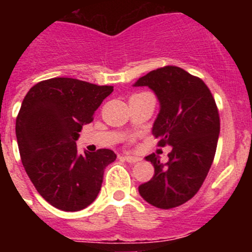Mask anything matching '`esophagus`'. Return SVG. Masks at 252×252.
<instances>
[{
    "mask_svg": "<svg viewBox=\"0 0 252 252\" xmlns=\"http://www.w3.org/2000/svg\"><path fill=\"white\" fill-rule=\"evenodd\" d=\"M124 159H126V162H129V163H136V162L141 161V158H139V157L129 156V155H124Z\"/></svg>",
    "mask_w": 252,
    "mask_h": 252,
    "instance_id": "1",
    "label": "esophagus"
}]
</instances>
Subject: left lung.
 I'll return each instance as SVG.
<instances>
[{"label": "left lung", "mask_w": 252, "mask_h": 252, "mask_svg": "<svg viewBox=\"0 0 252 252\" xmlns=\"http://www.w3.org/2000/svg\"><path fill=\"white\" fill-rule=\"evenodd\" d=\"M134 86L156 94L161 110L152 134L158 146L172 147L166 164L155 154L146 157L155 174L139 192L155 207H178L195 196L212 166L220 126L217 105L201 79L175 65L152 70Z\"/></svg>", "instance_id": "8db88e82"}]
</instances>
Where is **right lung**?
Segmentation results:
<instances>
[{"mask_svg": "<svg viewBox=\"0 0 252 252\" xmlns=\"http://www.w3.org/2000/svg\"><path fill=\"white\" fill-rule=\"evenodd\" d=\"M113 86L73 78H52L35 84L16 119L20 158L35 189L56 208L75 212L97 197L105 168L117 158L112 150L78 154L84 124Z\"/></svg>", "mask_w": 252, "mask_h": 252, "instance_id": "add662e5", "label": "right lung"}]
</instances>
